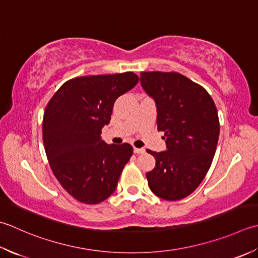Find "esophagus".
<instances>
[{
    "label": "esophagus",
    "mask_w": 258,
    "mask_h": 258,
    "mask_svg": "<svg viewBox=\"0 0 258 258\" xmlns=\"http://www.w3.org/2000/svg\"><path fill=\"white\" fill-rule=\"evenodd\" d=\"M134 153H136V154H143V153H145V149L134 148Z\"/></svg>",
    "instance_id": "1"
}]
</instances>
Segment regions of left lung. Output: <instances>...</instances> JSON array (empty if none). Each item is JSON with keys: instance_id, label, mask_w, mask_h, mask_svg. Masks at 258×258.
Returning a JSON list of instances; mask_svg holds the SVG:
<instances>
[{"instance_id": "1", "label": "left lung", "mask_w": 258, "mask_h": 258, "mask_svg": "<svg viewBox=\"0 0 258 258\" xmlns=\"http://www.w3.org/2000/svg\"><path fill=\"white\" fill-rule=\"evenodd\" d=\"M141 85L158 109V131L164 132V152L146 150L155 166L146 173L152 192L168 201L191 195L213 162L219 138V118L208 92L175 72H143Z\"/></svg>"}]
</instances>
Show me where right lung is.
<instances>
[{"label": "right lung", "mask_w": 258, "mask_h": 258, "mask_svg": "<svg viewBox=\"0 0 258 258\" xmlns=\"http://www.w3.org/2000/svg\"><path fill=\"white\" fill-rule=\"evenodd\" d=\"M139 83L132 72L69 79L49 100L42 138L50 168L59 183L82 204L106 200L117 185L132 145H107L100 139L115 100Z\"/></svg>", "instance_id": "obj_1"}]
</instances>
